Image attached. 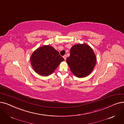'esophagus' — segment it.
<instances>
[{
  "label": "esophagus",
  "mask_w": 124,
  "mask_h": 124,
  "mask_svg": "<svg viewBox=\"0 0 124 124\" xmlns=\"http://www.w3.org/2000/svg\"><path fill=\"white\" fill-rule=\"evenodd\" d=\"M63 58L64 59V60H66V55H64V56H63Z\"/></svg>",
  "instance_id": "obj_1"
}]
</instances>
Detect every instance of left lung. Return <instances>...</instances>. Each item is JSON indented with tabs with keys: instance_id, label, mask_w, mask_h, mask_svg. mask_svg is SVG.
I'll use <instances>...</instances> for the list:
<instances>
[{
	"instance_id": "left-lung-1",
	"label": "left lung",
	"mask_w": 124,
	"mask_h": 124,
	"mask_svg": "<svg viewBox=\"0 0 124 124\" xmlns=\"http://www.w3.org/2000/svg\"><path fill=\"white\" fill-rule=\"evenodd\" d=\"M97 58L90 46L86 44L73 46L66 59L72 73L78 78L87 77L94 69Z\"/></svg>"
}]
</instances>
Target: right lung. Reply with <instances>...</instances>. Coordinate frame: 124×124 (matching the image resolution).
<instances>
[{"instance_id": "1", "label": "right lung", "mask_w": 124, "mask_h": 124, "mask_svg": "<svg viewBox=\"0 0 124 124\" xmlns=\"http://www.w3.org/2000/svg\"><path fill=\"white\" fill-rule=\"evenodd\" d=\"M64 59L53 46L45 45L37 48L30 57L34 70L40 75L47 77L55 71Z\"/></svg>"}]
</instances>
